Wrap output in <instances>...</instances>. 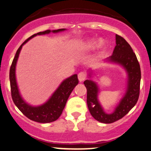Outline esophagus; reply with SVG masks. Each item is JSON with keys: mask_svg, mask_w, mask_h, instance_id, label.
<instances>
[{"mask_svg": "<svg viewBox=\"0 0 151 151\" xmlns=\"http://www.w3.org/2000/svg\"><path fill=\"white\" fill-rule=\"evenodd\" d=\"M86 74L85 72H79V74H78V79H79V81L81 82V81H84L86 79Z\"/></svg>", "mask_w": 151, "mask_h": 151, "instance_id": "1", "label": "esophagus"}]
</instances>
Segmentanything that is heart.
<instances>
[{"label":"heart","mask_w":151,"mask_h":151,"mask_svg":"<svg viewBox=\"0 0 151 151\" xmlns=\"http://www.w3.org/2000/svg\"><path fill=\"white\" fill-rule=\"evenodd\" d=\"M97 42L94 39H90L84 42L79 47V51L82 52H89L90 50L94 49L96 47Z\"/></svg>","instance_id":"heart-1"}]
</instances>
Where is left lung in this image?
<instances>
[{"label": "left lung", "mask_w": 151, "mask_h": 151, "mask_svg": "<svg viewBox=\"0 0 151 151\" xmlns=\"http://www.w3.org/2000/svg\"><path fill=\"white\" fill-rule=\"evenodd\" d=\"M116 44L113 54L106 58V62L121 66L127 74V82L126 93L114 112L106 113L101 106L98 98L99 87L97 83L91 79L92 77L91 70L88 71L89 79L84 81L87 90L86 102L90 114L96 121L104 124H111L122 119L136 105L139 97L141 73L136 54L126 40L118 35H116Z\"/></svg>", "instance_id": "left-lung-1"}]
</instances>
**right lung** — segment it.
<instances>
[{"instance_id": "add662e5", "label": "right lung", "mask_w": 151, "mask_h": 151, "mask_svg": "<svg viewBox=\"0 0 151 151\" xmlns=\"http://www.w3.org/2000/svg\"><path fill=\"white\" fill-rule=\"evenodd\" d=\"M66 30V29H58V30H47L44 32H40L34 34L24 42L18 50H17L16 54L11 67L10 69V89H11V96L14 104L18 107L19 110L22 112L26 117L30 120L36 121L38 123H50L56 121L60 116L62 113V111L65 109L67 99L70 96V93L73 91L74 88L77 85L79 80L77 78V74H73L71 77L67 78L60 84L58 88L55 91L49 99L42 105L32 106L27 103L22 97L19 91L18 84H17L16 75H15V69H16L17 62H18L19 55L22 46L27 41L30 40L32 37L41 35L49 34L50 32L58 33Z\"/></svg>"}]
</instances>
